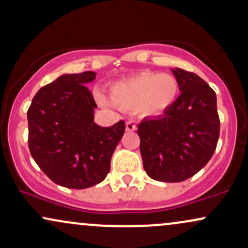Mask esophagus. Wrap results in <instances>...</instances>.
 Masks as SVG:
<instances>
[{"instance_id": "esophagus-1", "label": "esophagus", "mask_w": 248, "mask_h": 248, "mask_svg": "<svg viewBox=\"0 0 248 248\" xmlns=\"http://www.w3.org/2000/svg\"><path fill=\"white\" fill-rule=\"evenodd\" d=\"M136 129V124L133 121H127L126 122V130L127 132H134Z\"/></svg>"}]
</instances>
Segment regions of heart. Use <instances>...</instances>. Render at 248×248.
I'll return each instance as SVG.
<instances>
[{"mask_svg": "<svg viewBox=\"0 0 248 248\" xmlns=\"http://www.w3.org/2000/svg\"><path fill=\"white\" fill-rule=\"evenodd\" d=\"M177 79L167 73L143 72L114 82L109 88L110 100L124 109H138L146 116L160 115L175 102L178 95ZM102 104L105 96L99 95Z\"/></svg>", "mask_w": 248, "mask_h": 248, "instance_id": "b5f03b06", "label": "heart"}]
</instances>
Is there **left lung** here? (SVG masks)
<instances>
[{"mask_svg":"<svg viewBox=\"0 0 248 248\" xmlns=\"http://www.w3.org/2000/svg\"><path fill=\"white\" fill-rule=\"evenodd\" d=\"M181 94L157 118L138 124L143 168L160 182L186 181L206 166L219 138L220 121L215 91L201 77L171 69Z\"/></svg>","mask_w":248,"mask_h":248,"instance_id":"obj_1","label":"left lung"}]
</instances>
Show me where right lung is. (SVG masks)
I'll use <instances>...</instances> for the list:
<instances>
[{
    "label": "right lung",
    "instance_id": "1",
    "mask_svg": "<svg viewBox=\"0 0 248 248\" xmlns=\"http://www.w3.org/2000/svg\"><path fill=\"white\" fill-rule=\"evenodd\" d=\"M92 71L62 75L42 87L28 109L29 149L43 172L58 186L86 189L100 183L124 133V122L101 127L96 104L86 87Z\"/></svg>",
    "mask_w": 248,
    "mask_h": 248
}]
</instances>
